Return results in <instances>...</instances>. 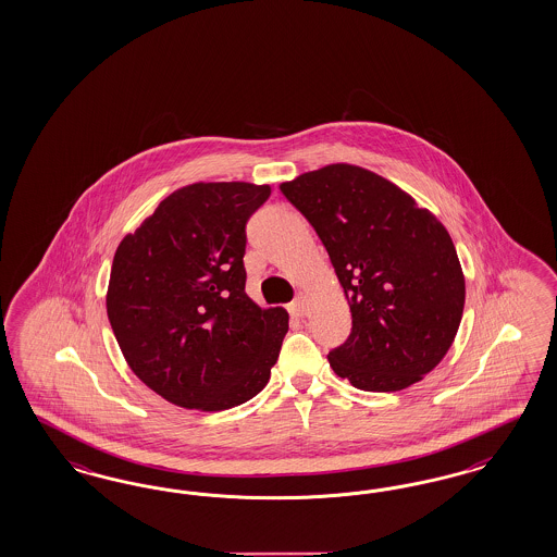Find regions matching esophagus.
Returning <instances> with one entry per match:
<instances>
[{
  "label": "esophagus",
  "instance_id": "1",
  "mask_svg": "<svg viewBox=\"0 0 557 557\" xmlns=\"http://www.w3.org/2000/svg\"><path fill=\"white\" fill-rule=\"evenodd\" d=\"M287 310H289V314H292V317H296V319H298V317H304V314L308 312V296L300 292V294L296 296V300L289 304V308H287Z\"/></svg>",
  "mask_w": 557,
  "mask_h": 557
}]
</instances>
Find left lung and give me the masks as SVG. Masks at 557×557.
I'll return each mask as SVG.
<instances>
[{
  "instance_id": "1",
  "label": "left lung",
  "mask_w": 557,
  "mask_h": 557,
  "mask_svg": "<svg viewBox=\"0 0 557 557\" xmlns=\"http://www.w3.org/2000/svg\"><path fill=\"white\" fill-rule=\"evenodd\" d=\"M280 189L314 226L351 308V335L329 354L333 371L366 392L421 382L449 351L466 304L447 228L405 189L349 163Z\"/></svg>"
}]
</instances>
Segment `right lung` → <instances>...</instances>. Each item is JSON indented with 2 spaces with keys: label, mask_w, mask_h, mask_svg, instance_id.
I'll use <instances>...</instances> for the list:
<instances>
[{
  "label": "right lung",
  "mask_w": 557,
  "mask_h": 557,
  "mask_svg": "<svg viewBox=\"0 0 557 557\" xmlns=\"http://www.w3.org/2000/svg\"><path fill=\"white\" fill-rule=\"evenodd\" d=\"M270 186L198 182L169 194L114 253L106 310L136 377L168 403L219 412L270 382L286 310L247 292L245 224Z\"/></svg>",
  "instance_id": "add662e5"
}]
</instances>
